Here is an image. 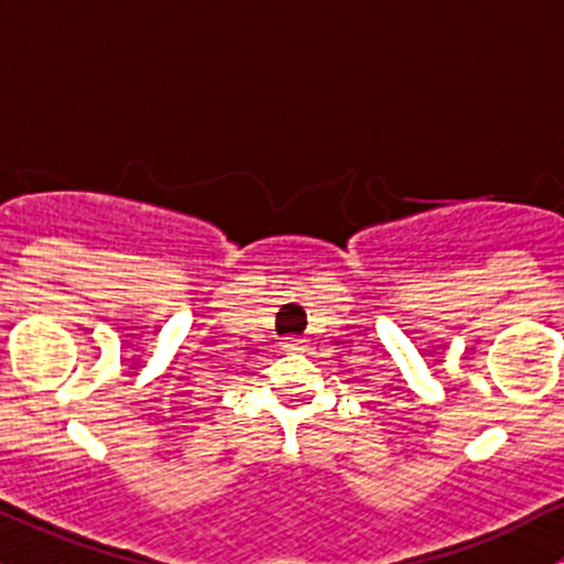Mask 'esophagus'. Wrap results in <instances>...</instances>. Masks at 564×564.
<instances>
[{
    "instance_id": "1",
    "label": "esophagus",
    "mask_w": 564,
    "mask_h": 564,
    "mask_svg": "<svg viewBox=\"0 0 564 564\" xmlns=\"http://www.w3.org/2000/svg\"><path fill=\"white\" fill-rule=\"evenodd\" d=\"M283 349H286V351H303L305 349V340L303 338H289L286 344H283Z\"/></svg>"
}]
</instances>
